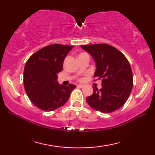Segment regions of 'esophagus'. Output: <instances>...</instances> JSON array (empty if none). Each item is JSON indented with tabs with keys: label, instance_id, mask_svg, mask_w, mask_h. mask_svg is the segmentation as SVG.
<instances>
[{
	"label": "esophagus",
	"instance_id": "1",
	"mask_svg": "<svg viewBox=\"0 0 155 155\" xmlns=\"http://www.w3.org/2000/svg\"><path fill=\"white\" fill-rule=\"evenodd\" d=\"M83 85H81V84H79V85H77V87H80V88H81V87H83Z\"/></svg>",
	"mask_w": 155,
	"mask_h": 155
}]
</instances>
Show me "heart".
I'll use <instances>...</instances> for the list:
<instances>
[{"mask_svg":"<svg viewBox=\"0 0 155 155\" xmlns=\"http://www.w3.org/2000/svg\"><path fill=\"white\" fill-rule=\"evenodd\" d=\"M83 80V78H79V81H82Z\"/></svg>","mask_w":155,"mask_h":155,"instance_id":"b5f03b06","label":"heart"}]
</instances>
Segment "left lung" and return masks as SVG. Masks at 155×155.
I'll list each match as a JSON object with an SVG mask.
<instances>
[{
	"mask_svg": "<svg viewBox=\"0 0 155 155\" xmlns=\"http://www.w3.org/2000/svg\"><path fill=\"white\" fill-rule=\"evenodd\" d=\"M96 63L94 77L102 80V87H94L86 99L91 107L102 113L116 111L125 104L133 85V72L124 54L107 44L82 45ZM96 81V80H94Z\"/></svg>",
	"mask_w": 155,
	"mask_h": 155,
	"instance_id": "8db88e82",
	"label": "left lung"
}]
</instances>
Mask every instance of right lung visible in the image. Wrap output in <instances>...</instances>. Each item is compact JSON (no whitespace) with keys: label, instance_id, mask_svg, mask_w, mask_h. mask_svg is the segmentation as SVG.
Here are the masks:
<instances>
[{"label":"right lung","instance_id":"1","mask_svg":"<svg viewBox=\"0 0 155 155\" xmlns=\"http://www.w3.org/2000/svg\"><path fill=\"white\" fill-rule=\"evenodd\" d=\"M73 46L51 44L33 53L26 63L23 77L26 93L34 105L44 111L64 105L76 87L74 84L59 85L57 75Z\"/></svg>","mask_w":155,"mask_h":155}]
</instances>
